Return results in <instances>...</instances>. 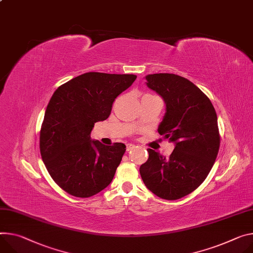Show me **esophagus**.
<instances>
[{"label":"esophagus","instance_id":"1","mask_svg":"<svg viewBox=\"0 0 253 253\" xmlns=\"http://www.w3.org/2000/svg\"><path fill=\"white\" fill-rule=\"evenodd\" d=\"M134 147H135V145H134V144H132V143H128V144H127V151L132 150Z\"/></svg>","mask_w":253,"mask_h":253}]
</instances>
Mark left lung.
Instances as JSON below:
<instances>
[{"label": "left lung", "mask_w": 253, "mask_h": 253, "mask_svg": "<svg viewBox=\"0 0 253 253\" xmlns=\"http://www.w3.org/2000/svg\"><path fill=\"white\" fill-rule=\"evenodd\" d=\"M146 80L167 104L158 133L175 147L169 158L148 148L140 175L154 195L173 201L194 192L211 171L220 147L217 114L210 99L185 78L153 74Z\"/></svg>", "instance_id": "obj_1"}]
</instances>
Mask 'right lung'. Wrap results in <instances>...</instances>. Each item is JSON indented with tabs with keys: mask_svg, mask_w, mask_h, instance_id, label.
Listing matches in <instances>:
<instances>
[{
	"mask_svg": "<svg viewBox=\"0 0 253 253\" xmlns=\"http://www.w3.org/2000/svg\"><path fill=\"white\" fill-rule=\"evenodd\" d=\"M135 75L86 73L57 87L40 129V153L52 179L78 198L94 196L112 181L126 146L90 140L95 123L106 120L113 103Z\"/></svg>",
	"mask_w": 253,
	"mask_h": 253,
	"instance_id": "add662e5",
	"label": "right lung"
}]
</instances>
